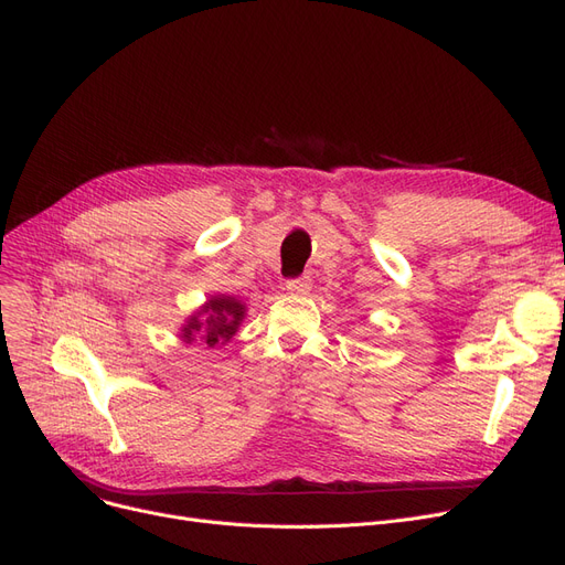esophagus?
I'll return each instance as SVG.
<instances>
[{"label":"esophagus","mask_w":565,"mask_h":565,"mask_svg":"<svg viewBox=\"0 0 565 565\" xmlns=\"http://www.w3.org/2000/svg\"><path fill=\"white\" fill-rule=\"evenodd\" d=\"M311 288V279L305 275V277H298V279H288L286 281V290L288 294H296V296H307Z\"/></svg>","instance_id":"esophagus-1"}]
</instances>
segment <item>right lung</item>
<instances>
[{
  "instance_id": "right-lung-1",
  "label": "right lung",
  "mask_w": 565,
  "mask_h": 565,
  "mask_svg": "<svg viewBox=\"0 0 565 565\" xmlns=\"http://www.w3.org/2000/svg\"><path fill=\"white\" fill-rule=\"evenodd\" d=\"M244 315L246 307L242 305V300L233 296H214L185 321V326L181 328V338L185 344H191L200 335L206 347L214 349L233 340Z\"/></svg>"
}]
</instances>
